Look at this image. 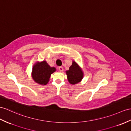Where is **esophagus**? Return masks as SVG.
<instances>
[{"instance_id":"1","label":"esophagus","mask_w":131,"mask_h":131,"mask_svg":"<svg viewBox=\"0 0 131 131\" xmlns=\"http://www.w3.org/2000/svg\"><path fill=\"white\" fill-rule=\"evenodd\" d=\"M58 69H59V71L62 72V71H63V68L62 67H58Z\"/></svg>"}]
</instances>
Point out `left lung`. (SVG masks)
I'll return each instance as SVG.
<instances>
[{
  "instance_id": "8db88e82",
  "label": "left lung",
  "mask_w": 131,
  "mask_h": 131,
  "mask_svg": "<svg viewBox=\"0 0 131 131\" xmlns=\"http://www.w3.org/2000/svg\"><path fill=\"white\" fill-rule=\"evenodd\" d=\"M69 82L71 84H74L80 82L83 77V73L75 62L73 61L72 66L68 71H66Z\"/></svg>"
}]
</instances>
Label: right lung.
<instances>
[{
    "label": "right lung",
    "mask_w": 131,
    "mask_h": 131,
    "mask_svg": "<svg viewBox=\"0 0 131 131\" xmlns=\"http://www.w3.org/2000/svg\"><path fill=\"white\" fill-rule=\"evenodd\" d=\"M55 71L54 67H50L46 61H43L36 64L33 66L32 77L38 83L46 85L49 82L50 75Z\"/></svg>",
    "instance_id": "add662e5"
}]
</instances>
